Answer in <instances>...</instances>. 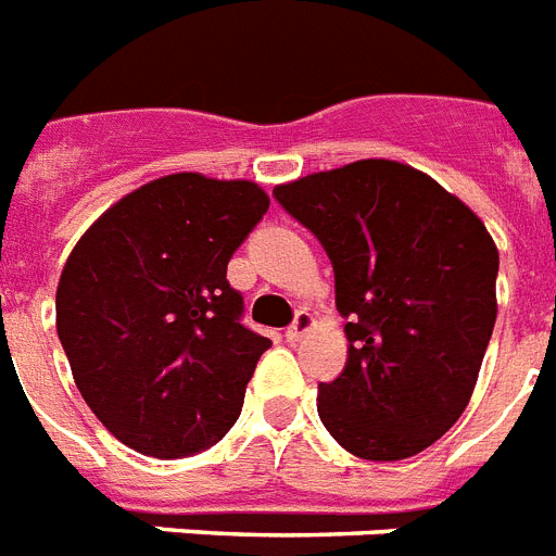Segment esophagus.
<instances>
[{"label":"esophagus","mask_w":556,"mask_h":556,"mask_svg":"<svg viewBox=\"0 0 556 556\" xmlns=\"http://www.w3.org/2000/svg\"><path fill=\"white\" fill-rule=\"evenodd\" d=\"M314 328V317H311L308 311H296V317H293V323L286 328V340L288 342H300L305 333Z\"/></svg>","instance_id":"34e87169"}]
</instances>
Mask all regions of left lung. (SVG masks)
<instances>
[{
  "label": "left lung",
  "mask_w": 556,
  "mask_h": 556,
  "mask_svg": "<svg viewBox=\"0 0 556 556\" xmlns=\"http://www.w3.org/2000/svg\"><path fill=\"white\" fill-rule=\"evenodd\" d=\"M274 197L333 265L349 363L317 410L374 463L440 440L466 410L497 319L500 254L480 216L422 170L359 160Z\"/></svg>",
  "instance_id": "1"
}]
</instances>
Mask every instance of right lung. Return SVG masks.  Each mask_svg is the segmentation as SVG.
Returning <instances> with one entry per match:
<instances>
[{
	"mask_svg": "<svg viewBox=\"0 0 556 556\" xmlns=\"http://www.w3.org/2000/svg\"><path fill=\"white\" fill-rule=\"evenodd\" d=\"M245 179L170 174L108 207L67 256L56 331L99 422L148 457H191L237 422L256 359L228 263L268 211Z\"/></svg>",
	"mask_w": 556,
	"mask_h": 556,
	"instance_id": "1",
	"label": "right lung"
}]
</instances>
